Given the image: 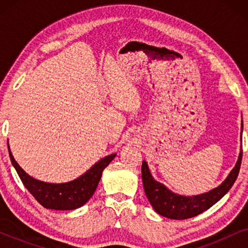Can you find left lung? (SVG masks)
I'll use <instances>...</instances> for the list:
<instances>
[{
    "label": "left lung",
    "mask_w": 248,
    "mask_h": 248,
    "mask_svg": "<svg viewBox=\"0 0 248 248\" xmlns=\"http://www.w3.org/2000/svg\"><path fill=\"white\" fill-rule=\"evenodd\" d=\"M242 157L243 149H240L238 160H237L235 167L230 171L228 177L221 183V185L213 188L212 191L194 196H183L169 191L161 183L155 181L150 170H149L147 161H143L142 162L141 172L145 195L150 201V204L155 209V211L162 217L175 220L193 218V217L211 208L232 188L237 176H238Z\"/></svg>",
    "instance_id": "8db88e82"
}]
</instances>
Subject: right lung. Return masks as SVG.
I'll use <instances>...</instances> for the list:
<instances>
[{"label": "right lung", "mask_w": 248, "mask_h": 248, "mask_svg": "<svg viewBox=\"0 0 248 248\" xmlns=\"http://www.w3.org/2000/svg\"><path fill=\"white\" fill-rule=\"evenodd\" d=\"M9 155L23 185L44 208L53 210H74L89 201L96 191L103 170L110 164L116 155H107L94 164L79 178L69 183H62V184H50V183L32 178L15 160L10 148Z\"/></svg>", "instance_id": "1"}]
</instances>
